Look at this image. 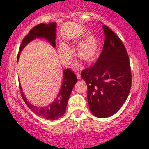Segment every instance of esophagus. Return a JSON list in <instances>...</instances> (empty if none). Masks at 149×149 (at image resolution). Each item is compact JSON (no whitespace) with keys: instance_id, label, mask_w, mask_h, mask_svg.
Instances as JSON below:
<instances>
[{"instance_id":"esophagus-1","label":"esophagus","mask_w":149,"mask_h":149,"mask_svg":"<svg viewBox=\"0 0 149 149\" xmlns=\"http://www.w3.org/2000/svg\"><path fill=\"white\" fill-rule=\"evenodd\" d=\"M76 74H77V79H80L81 78V74H80V73L79 72H76Z\"/></svg>"}]
</instances>
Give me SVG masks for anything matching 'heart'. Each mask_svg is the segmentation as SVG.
Segmentation results:
<instances>
[{"mask_svg":"<svg viewBox=\"0 0 149 149\" xmlns=\"http://www.w3.org/2000/svg\"><path fill=\"white\" fill-rule=\"evenodd\" d=\"M100 50V41L94 34H91L81 41L77 47L76 52L81 59L86 62L92 61L96 58ZM58 55L64 63L68 64L73 57V52L68 45L60 43L58 47Z\"/></svg>","mask_w":149,"mask_h":149,"instance_id":"b5f03b06","label":"heart"}]
</instances>
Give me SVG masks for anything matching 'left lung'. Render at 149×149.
<instances>
[{
  "mask_svg": "<svg viewBox=\"0 0 149 149\" xmlns=\"http://www.w3.org/2000/svg\"><path fill=\"white\" fill-rule=\"evenodd\" d=\"M105 41L100 56L91 67L81 72L88 86V102L95 117H111L120 109L131 88L129 58L119 36L103 25Z\"/></svg>",
  "mask_w": 149,
  "mask_h": 149,
  "instance_id": "left-lung-1",
  "label": "left lung"
}]
</instances>
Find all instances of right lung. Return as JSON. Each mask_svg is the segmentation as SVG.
<instances>
[{"label":"right lung","mask_w":149,"mask_h":149,"mask_svg":"<svg viewBox=\"0 0 149 149\" xmlns=\"http://www.w3.org/2000/svg\"><path fill=\"white\" fill-rule=\"evenodd\" d=\"M56 27V23L52 22L47 25L44 23L38 24L36 26L33 27L22 41L21 46L19 47V51H18V59L19 58L20 54L24 47L30 42L36 38H45L53 47H55ZM77 82V78L70 69H66L63 70V81H62L61 86L60 88L59 93L57 97L55 98L54 101L52 104L44 107H37L31 104L24 95L21 85H20V91H21L22 98L24 102L29 108L32 110V112H34L38 116L43 117L48 120H56L63 116V114L65 113L70 95Z\"/></svg>","instance_id":"1"}]
</instances>
